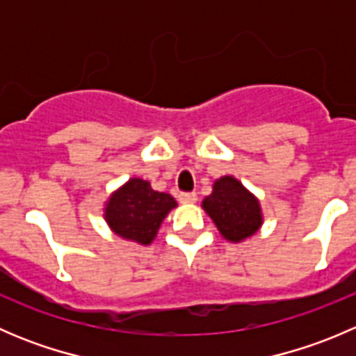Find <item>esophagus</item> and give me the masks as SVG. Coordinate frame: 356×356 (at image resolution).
I'll list each match as a JSON object with an SVG mask.
<instances>
[{
	"label": "esophagus",
	"mask_w": 356,
	"mask_h": 356,
	"mask_svg": "<svg viewBox=\"0 0 356 356\" xmlns=\"http://www.w3.org/2000/svg\"><path fill=\"white\" fill-rule=\"evenodd\" d=\"M196 200H198L196 193H181V195H179V201H181V203H195Z\"/></svg>",
	"instance_id": "esophagus-1"
}]
</instances>
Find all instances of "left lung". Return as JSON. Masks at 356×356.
<instances>
[{
  "instance_id": "1",
  "label": "left lung",
  "mask_w": 356,
  "mask_h": 356,
  "mask_svg": "<svg viewBox=\"0 0 356 356\" xmlns=\"http://www.w3.org/2000/svg\"><path fill=\"white\" fill-rule=\"evenodd\" d=\"M201 207L217 225L222 238L231 243L251 238L264 224L260 201L232 175L217 179L211 195L203 200Z\"/></svg>"
}]
</instances>
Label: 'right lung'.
<instances>
[{"mask_svg": "<svg viewBox=\"0 0 356 356\" xmlns=\"http://www.w3.org/2000/svg\"><path fill=\"white\" fill-rule=\"evenodd\" d=\"M175 207L177 203L170 195L155 191L145 179L132 177L111 193L103 217L111 232L122 239L148 246L156 238L163 218Z\"/></svg>", "mask_w": 356, "mask_h": 356, "instance_id": "1", "label": "right lung"}]
</instances>
